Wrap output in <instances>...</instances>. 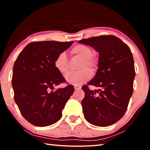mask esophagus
Here are the masks:
<instances>
[{
  "instance_id": "1",
  "label": "esophagus",
  "mask_w": 150,
  "mask_h": 150,
  "mask_svg": "<svg viewBox=\"0 0 150 150\" xmlns=\"http://www.w3.org/2000/svg\"><path fill=\"white\" fill-rule=\"evenodd\" d=\"M74 88H75V90H77V89H80V88H81V86H77V85H75Z\"/></svg>"
}]
</instances>
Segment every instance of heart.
<instances>
[{"mask_svg":"<svg viewBox=\"0 0 150 150\" xmlns=\"http://www.w3.org/2000/svg\"><path fill=\"white\" fill-rule=\"evenodd\" d=\"M71 53L83 60L79 69L80 71L69 73L65 75V80L68 83L80 85L90 79L92 72H95L98 67V62L93 58V51L85 45H77L73 48ZM55 67L61 74L65 75L68 71V61L65 52H62L55 59Z\"/></svg>","mask_w":150,"mask_h":150,"instance_id":"obj_1","label":"heart"}]
</instances>
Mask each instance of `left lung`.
I'll list each match as a JSON object with an SVG mask.
<instances>
[{
	"mask_svg": "<svg viewBox=\"0 0 150 150\" xmlns=\"http://www.w3.org/2000/svg\"><path fill=\"white\" fill-rule=\"evenodd\" d=\"M98 52V70L88 85L82 87L85 97L81 101L86 120L105 127L122 118L133 93L136 73L131 50L125 43L112 35H100L78 42Z\"/></svg>",
	"mask_w": 150,
	"mask_h": 150,
	"instance_id": "8db88e82",
	"label": "left lung"
}]
</instances>
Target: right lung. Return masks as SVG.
I'll return each mask as SVG.
<instances>
[{
	"instance_id": "1",
	"label": "right lung",
	"mask_w": 150,
	"mask_h": 150,
	"mask_svg": "<svg viewBox=\"0 0 150 150\" xmlns=\"http://www.w3.org/2000/svg\"><path fill=\"white\" fill-rule=\"evenodd\" d=\"M73 42H31L20 53L15 62L12 85L15 103L22 115L33 125L47 126L59 121L62 110L74 92L71 85L51 91L65 82L55 67L60 53Z\"/></svg>"
}]
</instances>
